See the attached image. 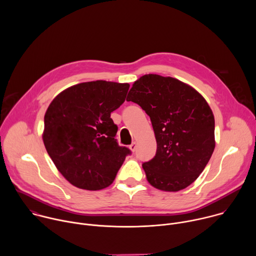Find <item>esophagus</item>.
Returning a JSON list of instances; mask_svg holds the SVG:
<instances>
[{
    "label": "esophagus",
    "instance_id": "1",
    "mask_svg": "<svg viewBox=\"0 0 256 256\" xmlns=\"http://www.w3.org/2000/svg\"><path fill=\"white\" fill-rule=\"evenodd\" d=\"M130 151L134 153V152L136 150V142H132V144H130Z\"/></svg>",
    "mask_w": 256,
    "mask_h": 256
}]
</instances>
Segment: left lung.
<instances>
[{
	"mask_svg": "<svg viewBox=\"0 0 256 256\" xmlns=\"http://www.w3.org/2000/svg\"><path fill=\"white\" fill-rule=\"evenodd\" d=\"M128 97L150 116L155 132L156 155L142 164L149 184L163 192L186 188L214 149V118L208 102L192 86L156 74L136 80Z\"/></svg>",
	"mask_w": 256,
	"mask_h": 256,
	"instance_id": "left-lung-1",
	"label": "left lung"
}]
</instances>
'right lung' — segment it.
<instances>
[{"label":"right lung","instance_id":"1","mask_svg":"<svg viewBox=\"0 0 256 256\" xmlns=\"http://www.w3.org/2000/svg\"><path fill=\"white\" fill-rule=\"evenodd\" d=\"M130 85L107 81L68 87L50 104L42 140L62 175L74 186L100 190L110 186L130 151L118 146L110 114Z\"/></svg>","mask_w":256,"mask_h":256}]
</instances>
